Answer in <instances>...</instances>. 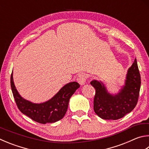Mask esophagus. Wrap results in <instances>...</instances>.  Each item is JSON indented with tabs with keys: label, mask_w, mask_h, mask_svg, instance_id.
Returning <instances> with one entry per match:
<instances>
[{
	"label": "esophagus",
	"mask_w": 149,
	"mask_h": 149,
	"mask_svg": "<svg viewBox=\"0 0 149 149\" xmlns=\"http://www.w3.org/2000/svg\"><path fill=\"white\" fill-rule=\"evenodd\" d=\"M86 78H87L86 75L85 74H83V73H81V74H79L78 75V76L77 77V82L79 83V85L81 86H83L86 83Z\"/></svg>",
	"instance_id": "esophagus-1"
}]
</instances>
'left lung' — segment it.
<instances>
[{
    "instance_id": "1",
    "label": "left lung",
    "mask_w": 149,
    "mask_h": 149,
    "mask_svg": "<svg viewBox=\"0 0 149 149\" xmlns=\"http://www.w3.org/2000/svg\"><path fill=\"white\" fill-rule=\"evenodd\" d=\"M91 85L96 89L94 111L105 120H117L130 113L137 105L141 86V77L137 60L129 68L124 83L117 93H111L102 81L94 79Z\"/></svg>"
}]
</instances>
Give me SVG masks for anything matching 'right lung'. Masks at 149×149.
Segmentation results:
<instances>
[{
	"label": "right lung",
	"instance_id": "1",
	"mask_svg": "<svg viewBox=\"0 0 149 149\" xmlns=\"http://www.w3.org/2000/svg\"><path fill=\"white\" fill-rule=\"evenodd\" d=\"M10 83L13 97L20 111L41 124L54 123L62 119L67 111L70 98L80 86L75 81L67 83L51 99L38 104L27 100L20 95L13 82V72Z\"/></svg>",
	"mask_w": 149,
	"mask_h": 149
}]
</instances>
